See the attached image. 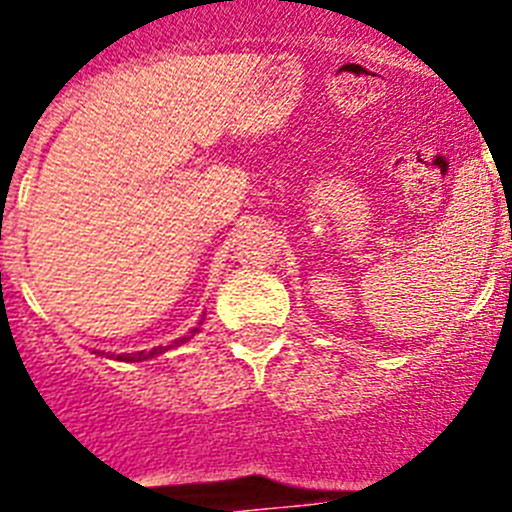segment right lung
<instances>
[{"instance_id":"right-lung-1","label":"right lung","mask_w":512,"mask_h":512,"mask_svg":"<svg viewBox=\"0 0 512 512\" xmlns=\"http://www.w3.org/2000/svg\"><path fill=\"white\" fill-rule=\"evenodd\" d=\"M199 324H204V319H201ZM196 332H199V327H193L191 335L180 337V340H175V342H172V345H159V348L138 350V353H122V356H108V358H116V361H130V364H132V361H148V358H156V356H159V353H167V350H172V348H177V345H183V342H188L193 335H196ZM98 353H100V350H98ZM100 356H103V353H100Z\"/></svg>"}]
</instances>
